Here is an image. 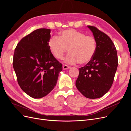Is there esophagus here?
<instances>
[{"label":"esophagus","mask_w":131,"mask_h":131,"mask_svg":"<svg viewBox=\"0 0 131 131\" xmlns=\"http://www.w3.org/2000/svg\"><path fill=\"white\" fill-rule=\"evenodd\" d=\"M70 68L69 66H68L67 65H63V70H67V69H68Z\"/></svg>","instance_id":"obj_1"}]
</instances>
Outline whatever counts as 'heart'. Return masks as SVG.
Returning a JSON list of instances; mask_svg holds the SVG:
<instances>
[{
    "label": "heart",
    "mask_w": 131,
    "mask_h": 131,
    "mask_svg": "<svg viewBox=\"0 0 131 131\" xmlns=\"http://www.w3.org/2000/svg\"><path fill=\"white\" fill-rule=\"evenodd\" d=\"M48 45L51 52L58 59L63 58L68 49L70 53L64 62L70 64H86L92 60L96 51V41L93 37L72 29L62 31L59 37L51 38Z\"/></svg>",
    "instance_id": "1"
}]
</instances>
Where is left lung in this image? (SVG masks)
Wrapping results in <instances>:
<instances>
[{
	"label": "left lung",
	"mask_w": 131,
	"mask_h": 131,
	"mask_svg": "<svg viewBox=\"0 0 131 131\" xmlns=\"http://www.w3.org/2000/svg\"><path fill=\"white\" fill-rule=\"evenodd\" d=\"M96 41V51L93 58L79 69L77 88L83 96L90 99L102 97L113 83L116 72L117 51L110 38L93 26H88Z\"/></svg>",
	"instance_id": "1"
}]
</instances>
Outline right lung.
I'll use <instances>...</instances> for the list:
<instances>
[{
	"label": "right lung",
	"instance_id": "add662e5",
	"mask_svg": "<svg viewBox=\"0 0 131 131\" xmlns=\"http://www.w3.org/2000/svg\"><path fill=\"white\" fill-rule=\"evenodd\" d=\"M51 30L41 28L22 38L15 50L13 67L18 84L30 97L46 96L56 86L62 65L49 49Z\"/></svg>",
	"mask_w": 131,
	"mask_h": 131
}]
</instances>
